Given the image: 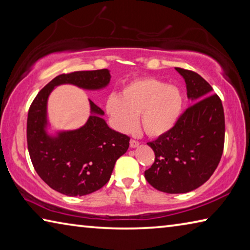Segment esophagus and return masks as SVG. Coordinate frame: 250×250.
<instances>
[{"label": "esophagus", "mask_w": 250, "mask_h": 250, "mask_svg": "<svg viewBox=\"0 0 250 250\" xmlns=\"http://www.w3.org/2000/svg\"><path fill=\"white\" fill-rule=\"evenodd\" d=\"M139 145H140V143H139V141H137V140H133V139H131L130 140V147H137V146H139Z\"/></svg>", "instance_id": "1"}]
</instances>
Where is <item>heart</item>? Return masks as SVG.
Wrapping results in <instances>:
<instances>
[{
    "instance_id": "heart-1",
    "label": "heart",
    "mask_w": 250,
    "mask_h": 250,
    "mask_svg": "<svg viewBox=\"0 0 250 250\" xmlns=\"http://www.w3.org/2000/svg\"><path fill=\"white\" fill-rule=\"evenodd\" d=\"M184 96L179 87L155 78H139L126 84L120 96L110 95L105 110L120 132H132L139 115L145 133L156 138L167 133L179 121Z\"/></svg>"
}]
</instances>
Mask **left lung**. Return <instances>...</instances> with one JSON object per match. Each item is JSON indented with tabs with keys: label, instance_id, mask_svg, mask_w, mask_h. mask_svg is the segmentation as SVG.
<instances>
[{
	"label": "left lung",
	"instance_id": "left-lung-1",
	"mask_svg": "<svg viewBox=\"0 0 250 250\" xmlns=\"http://www.w3.org/2000/svg\"><path fill=\"white\" fill-rule=\"evenodd\" d=\"M184 78L193 104L182 113L167 133L147 142L155 160L146 180L161 192L188 193L209 179L221 161L225 141L222 100L200 75L175 68Z\"/></svg>",
	"mask_w": 250,
	"mask_h": 250
}]
</instances>
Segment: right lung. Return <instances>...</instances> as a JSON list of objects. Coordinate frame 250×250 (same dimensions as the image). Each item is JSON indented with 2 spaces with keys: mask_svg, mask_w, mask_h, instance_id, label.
Listing matches in <instances>:
<instances>
[{
  "mask_svg": "<svg viewBox=\"0 0 250 250\" xmlns=\"http://www.w3.org/2000/svg\"><path fill=\"white\" fill-rule=\"evenodd\" d=\"M108 69L74 71L55 77L42 89L28 110L27 147L33 167L49 188L68 196L96 192L111 176L116 161L129 147L128 135L110 129L104 111L91 100V116L82 128L62 131L56 137L46 132L47 99L54 87L71 83L97 90L110 82Z\"/></svg>",
  "mask_w": 250,
  "mask_h": 250,
  "instance_id": "right-lung-1",
  "label": "right lung"
}]
</instances>
